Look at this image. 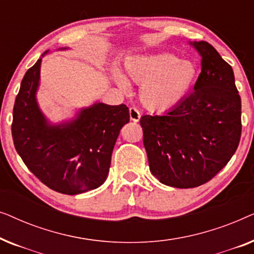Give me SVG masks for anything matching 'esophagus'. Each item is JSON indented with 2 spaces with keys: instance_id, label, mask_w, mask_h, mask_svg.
I'll use <instances>...</instances> for the list:
<instances>
[{
  "instance_id": "obj_1",
  "label": "esophagus",
  "mask_w": 254,
  "mask_h": 254,
  "mask_svg": "<svg viewBox=\"0 0 254 254\" xmlns=\"http://www.w3.org/2000/svg\"><path fill=\"white\" fill-rule=\"evenodd\" d=\"M129 117H130V120H133L134 123H137V121L140 120L141 114H140V112H138V110L136 109V107H130Z\"/></svg>"
}]
</instances>
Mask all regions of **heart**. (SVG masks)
<instances>
[{
    "label": "heart",
    "instance_id": "heart-1",
    "mask_svg": "<svg viewBox=\"0 0 254 254\" xmlns=\"http://www.w3.org/2000/svg\"><path fill=\"white\" fill-rule=\"evenodd\" d=\"M128 76L141 85L140 98L150 111L162 112L176 106L190 92L197 69L192 61L179 60L176 55L162 53L138 57L127 61ZM117 82L124 90L128 84L123 76Z\"/></svg>",
    "mask_w": 254,
    "mask_h": 254
}]
</instances>
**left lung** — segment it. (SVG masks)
<instances>
[{
    "label": "left lung",
    "instance_id": "8db88e82",
    "mask_svg": "<svg viewBox=\"0 0 254 254\" xmlns=\"http://www.w3.org/2000/svg\"><path fill=\"white\" fill-rule=\"evenodd\" d=\"M192 45L202 57L194 91L166 113L140 120L151 173L177 189L214 178L242 135V102L231 65L207 41Z\"/></svg>",
    "mask_w": 254,
    "mask_h": 254
}]
</instances>
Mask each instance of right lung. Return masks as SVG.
Masks as SVG:
<instances>
[{"instance_id":"obj_1","label":"right lung","mask_w":254,"mask_h":254,"mask_svg":"<svg viewBox=\"0 0 254 254\" xmlns=\"http://www.w3.org/2000/svg\"><path fill=\"white\" fill-rule=\"evenodd\" d=\"M41 59L24 75L13 105L11 134L27 169L51 190L84 193L105 182L120 129L129 121L125 104L96 103L75 120L52 126L36 100Z\"/></svg>"}]
</instances>
